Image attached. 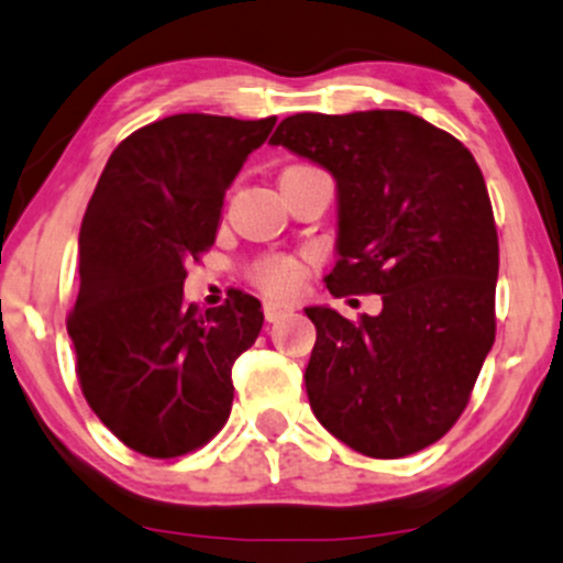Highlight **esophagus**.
<instances>
[{
    "label": "esophagus",
    "mask_w": 563,
    "mask_h": 563,
    "mask_svg": "<svg viewBox=\"0 0 563 563\" xmlns=\"http://www.w3.org/2000/svg\"><path fill=\"white\" fill-rule=\"evenodd\" d=\"M263 311H265V319H268V322H279L282 317H287V313L292 311V306L284 303V300H265Z\"/></svg>",
    "instance_id": "34e87169"
}]
</instances>
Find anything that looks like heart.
Listing matches in <instances>:
<instances>
[{"mask_svg": "<svg viewBox=\"0 0 563 563\" xmlns=\"http://www.w3.org/2000/svg\"><path fill=\"white\" fill-rule=\"evenodd\" d=\"M252 279H255L263 289H268V292L287 295L292 292V289H298L300 279H303V271H300V265L295 263V260L271 257L255 265Z\"/></svg>", "mask_w": 563, "mask_h": 563, "instance_id": "obj_1", "label": "heart"}]
</instances>
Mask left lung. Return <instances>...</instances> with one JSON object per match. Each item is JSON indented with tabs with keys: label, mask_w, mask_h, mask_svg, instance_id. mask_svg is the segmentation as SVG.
<instances>
[{
	"label": "left lung",
	"mask_w": 563,
	"mask_h": 563,
	"mask_svg": "<svg viewBox=\"0 0 563 563\" xmlns=\"http://www.w3.org/2000/svg\"><path fill=\"white\" fill-rule=\"evenodd\" d=\"M271 144L335 177L330 292L384 300L356 322L306 308L317 328L306 367L313 416L365 456L427 449L467 408L497 332L499 241L473 153L400 110L289 114Z\"/></svg>",
	"instance_id": "left-lung-1"
}]
</instances>
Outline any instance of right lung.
<instances>
[{
    "label": "right lung",
    "mask_w": 563,
    "mask_h": 563,
    "mask_svg": "<svg viewBox=\"0 0 563 563\" xmlns=\"http://www.w3.org/2000/svg\"><path fill=\"white\" fill-rule=\"evenodd\" d=\"M276 118L185 112L114 147L80 228V292L66 319L93 413L129 449L174 459L231 416L235 356L263 328L260 300L185 303V265L214 244L222 201Z\"/></svg>",
    "instance_id": "obj_1"
}]
</instances>
